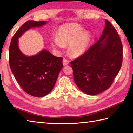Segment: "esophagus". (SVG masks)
<instances>
[{"instance_id": "esophagus-1", "label": "esophagus", "mask_w": 133, "mask_h": 133, "mask_svg": "<svg viewBox=\"0 0 133 133\" xmlns=\"http://www.w3.org/2000/svg\"><path fill=\"white\" fill-rule=\"evenodd\" d=\"M63 64L64 66H66V65L69 64V61L66 60V58H63Z\"/></svg>"}]
</instances>
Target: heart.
Instances as JSON below:
<instances>
[{
  "label": "heart",
  "mask_w": 133,
  "mask_h": 133,
  "mask_svg": "<svg viewBox=\"0 0 133 133\" xmlns=\"http://www.w3.org/2000/svg\"><path fill=\"white\" fill-rule=\"evenodd\" d=\"M57 37L51 39V46L56 50H62L66 45L69 44L70 53L75 57H79L84 54L88 46L90 34L83 30L79 24L69 23L62 25L56 33Z\"/></svg>",
  "instance_id": "1"
}]
</instances>
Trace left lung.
I'll return each mask as SVG.
<instances>
[{"label":"left lung","mask_w":133,"mask_h":133,"mask_svg":"<svg viewBox=\"0 0 133 133\" xmlns=\"http://www.w3.org/2000/svg\"><path fill=\"white\" fill-rule=\"evenodd\" d=\"M123 46L117 31L105 21L102 35L93 46L71 62L75 83L81 91L96 95L106 90L120 71Z\"/></svg>","instance_id":"1"}]
</instances>
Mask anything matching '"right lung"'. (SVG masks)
<instances>
[{"instance_id":"1","label":"right lung","mask_w":133,"mask_h":133,"mask_svg":"<svg viewBox=\"0 0 133 133\" xmlns=\"http://www.w3.org/2000/svg\"><path fill=\"white\" fill-rule=\"evenodd\" d=\"M47 21H29L19 29L11 40L9 64L15 79L30 95L42 97L50 93L63 67V58L43 49L33 56H26L19 48V39L29 29L40 28Z\"/></svg>"}]
</instances>
